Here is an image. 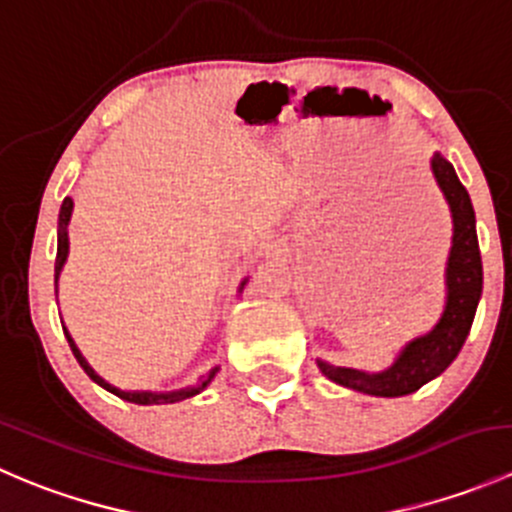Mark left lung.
<instances>
[{
    "label": "left lung",
    "mask_w": 512,
    "mask_h": 512,
    "mask_svg": "<svg viewBox=\"0 0 512 512\" xmlns=\"http://www.w3.org/2000/svg\"><path fill=\"white\" fill-rule=\"evenodd\" d=\"M431 170L453 215V247L446 267V312L431 334L406 344L394 366L381 374H366L359 369L317 361L322 374L334 384L371 396L414 394L423 384L448 369V364L456 359L471 332L480 292H483V262H480L478 250L476 213H473L468 190L463 188L453 165L441 153L431 158Z\"/></svg>",
    "instance_id": "1"
}]
</instances>
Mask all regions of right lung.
Instances as JSON below:
<instances>
[{
	"mask_svg": "<svg viewBox=\"0 0 512 512\" xmlns=\"http://www.w3.org/2000/svg\"><path fill=\"white\" fill-rule=\"evenodd\" d=\"M71 208H74V200L64 198V203H61V210H59V245H56L54 282L59 280V272H61V267H64L66 255H69V232H66V225H69ZM64 334H66V339H69V347H71V352H74L76 361H79V364H81V369H84L86 374H89L91 379H94L98 386H103V389H106V391H111V394H116L118 399L131 401V404H141V406H151V404H175V401L190 399V396L200 394V391H203L205 386L210 384V379H213V376H215V371H218V369H213L208 376H203V379H200L195 386H188V389H180V391H168V394H153V391H121V389H116V386L108 384V381H103L101 376H98L96 371L91 369L89 361H86L84 356H81L79 349H76V344H74V339H71V334L66 332V329H64Z\"/></svg>",
	"mask_w": 512,
	"mask_h": 512,
	"instance_id": "obj_1",
	"label": "right lung"
}]
</instances>
